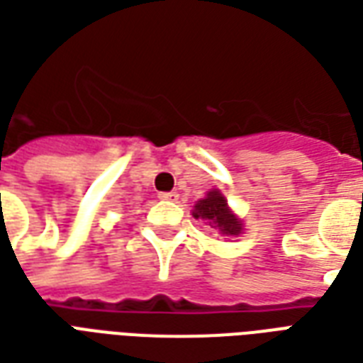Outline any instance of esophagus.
<instances>
[{
	"instance_id": "obj_1",
	"label": "esophagus",
	"mask_w": 363,
	"mask_h": 363,
	"mask_svg": "<svg viewBox=\"0 0 363 363\" xmlns=\"http://www.w3.org/2000/svg\"><path fill=\"white\" fill-rule=\"evenodd\" d=\"M159 200H165V202H177V200H179V194H177V192H161V194H159Z\"/></svg>"
}]
</instances>
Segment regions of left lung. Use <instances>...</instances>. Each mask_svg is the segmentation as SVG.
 Returning <instances> with one entry per match:
<instances>
[{
    "label": "left lung",
    "mask_w": 363,
    "mask_h": 363,
    "mask_svg": "<svg viewBox=\"0 0 363 363\" xmlns=\"http://www.w3.org/2000/svg\"><path fill=\"white\" fill-rule=\"evenodd\" d=\"M192 216L196 220H204L210 228L218 229L221 235L235 237L243 233V221L229 210L228 200L220 190H210L202 200H198Z\"/></svg>",
    "instance_id": "obj_1"
}]
</instances>
